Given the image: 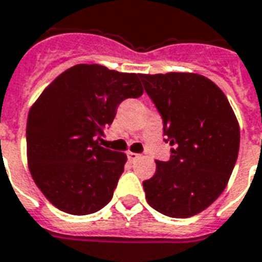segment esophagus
Listing matches in <instances>:
<instances>
[{
  "instance_id": "1",
  "label": "esophagus",
  "mask_w": 262,
  "mask_h": 262,
  "mask_svg": "<svg viewBox=\"0 0 262 262\" xmlns=\"http://www.w3.org/2000/svg\"><path fill=\"white\" fill-rule=\"evenodd\" d=\"M127 158H129L130 162H136V161L140 158V154H136V152H132V151H129V152H127Z\"/></svg>"
}]
</instances>
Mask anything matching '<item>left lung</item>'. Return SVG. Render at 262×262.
Here are the masks:
<instances>
[{"label":"left lung","mask_w":262,"mask_h":262,"mask_svg":"<svg viewBox=\"0 0 262 262\" xmlns=\"http://www.w3.org/2000/svg\"><path fill=\"white\" fill-rule=\"evenodd\" d=\"M164 119L169 161H156L143 182L147 203L161 214L189 218L210 207L229 182L240 127L228 98L208 77L190 72L140 75Z\"/></svg>","instance_id":"1"}]
</instances>
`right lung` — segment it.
Returning <instances> with one entry per match:
<instances>
[{"mask_svg": "<svg viewBox=\"0 0 262 262\" xmlns=\"http://www.w3.org/2000/svg\"><path fill=\"white\" fill-rule=\"evenodd\" d=\"M139 73L79 63L48 84L30 108L28 164L58 210L87 215L110 203L127 157L100 144L116 108L143 94Z\"/></svg>", "mask_w": 262, "mask_h": 262, "instance_id": "1", "label": "right lung"}]
</instances>
